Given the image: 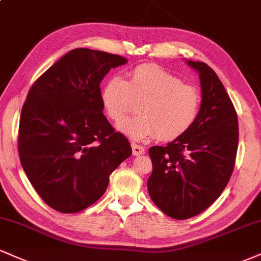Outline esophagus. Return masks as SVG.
<instances>
[{
	"instance_id": "esophagus-1",
	"label": "esophagus",
	"mask_w": 261,
	"mask_h": 261,
	"mask_svg": "<svg viewBox=\"0 0 261 261\" xmlns=\"http://www.w3.org/2000/svg\"><path fill=\"white\" fill-rule=\"evenodd\" d=\"M131 147H133V154H134V155L144 154V152H146V149H144V147H143V146H140V144L133 143V144H131Z\"/></svg>"
}]
</instances>
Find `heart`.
Segmentation results:
<instances>
[{
	"mask_svg": "<svg viewBox=\"0 0 261 261\" xmlns=\"http://www.w3.org/2000/svg\"><path fill=\"white\" fill-rule=\"evenodd\" d=\"M102 102L115 122L121 121L140 103V115L118 126L131 139L158 136L162 141H171L184 136L196 124L202 93L159 65L141 64L128 71L127 80L112 77L102 90Z\"/></svg>",
	"mask_w": 261,
	"mask_h": 261,
	"instance_id": "b5f03b06",
	"label": "heart"
}]
</instances>
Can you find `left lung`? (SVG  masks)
<instances>
[{
    "label": "left lung",
    "instance_id": "obj_1",
    "mask_svg": "<svg viewBox=\"0 0 261 261\" xmlns=\"http://www.w3.org/2000/svg\"><path fill=\"white\" fill-rule=\"evenodd\" d=\"M188 64L199 73V117L184 136L148 150L153 166L147 181L150 198L177 220L200 214L218 199L233 171L238 147L237 113L224 85L205 63Z\"/></svg>",
    "mask_w": 261,
    "mask_h": 261
}]
</instances>
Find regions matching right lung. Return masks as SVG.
<instances>
[{
  "label": "right lung",
  "instance_id": "obj_1",
  "mask_svg": "<svg viewBox=\"0 0 261 261\" xmlns=\"http://www.w3.org/2000/svg\"><path fill=\"white\" fill-rule=\"evenodd\" d=\"M127 59L75 48L37 77L21 108L18 152L41 199L77 213L106 192L109 175L133 153L103 114L99 84Z\"/></svg>",
  "mask_w": 261,
  "mask_h": 261
}]
</instances>
